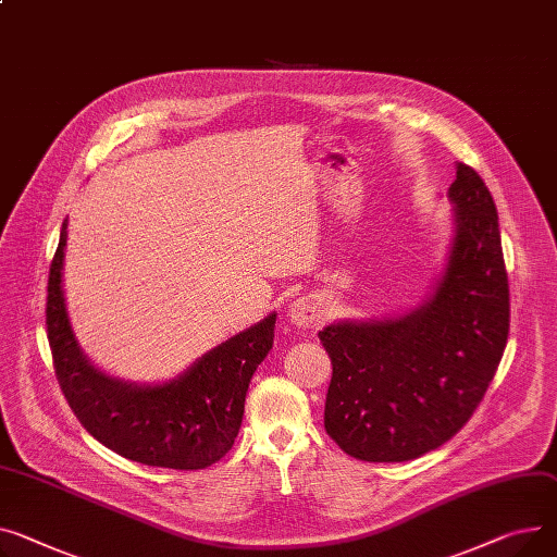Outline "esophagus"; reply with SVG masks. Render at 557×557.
<instances>
[{
    "label": "esophagus",
    "mask_w": 557,
    "mask_h": 557,
    "mask_svg": "<svg viewBox=\"0 0 557 557\" xmlns=\"http://www.w3.org/2000/svg\"><path fill=\"white\" fill-rule=\"evenodd\" d=\"M288 320L300 326V329H309L315 326L322 320V309H320V300L313 298V295H307V298H298L288 305L286 311Z\"/></svg>",
    "instance_id": "1"
}]
</instances>
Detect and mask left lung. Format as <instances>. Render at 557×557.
I'll return each instance as SVG.
<instances>
[{
	"mask_svg": "<svg viewBox=\"0 0 557 557\" xmlns=\"http://www.w3.org/2000/svg\"><path fill=\"white\" fill-rule=\"evenodd\" d=\"M448 201L453 233L425 300L318 333L333 364L324 428L360 461H410L446 443L502 360L510 305L495 201L463 163Z\"/></svg>",
	"mask_w": 557,
	"mask_h": 557,
	"instance_id": "1",
	"label": "left lung"
}]
</instances>
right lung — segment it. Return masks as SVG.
<instances>
[{"label": "right lung", "instance_id": "add662e5", "mask_svg": "<svg viewBox=\"0 0 557 557\" xmlns=\"http://www.w3.org/2000/svg\"><path fill=\"white\" fill-rule=\"evenodd\" d=\"M66 224L49 273L47 331L60 387L85 430L116 455L159 468L199 470L237 438L252 374L273 349L277 313H269L201 354L181 374L134 383L96 367L73 333L62 286Z\"/></svg>", "mask_w": 557, "mask_h": 557}]
</instances>
